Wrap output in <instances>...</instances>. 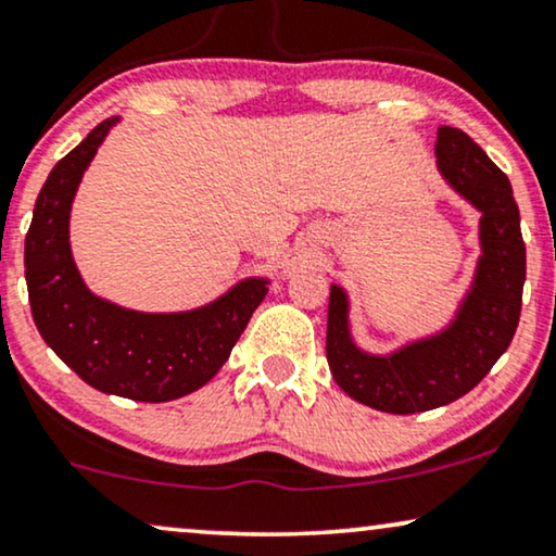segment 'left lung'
Returning <instances> with one entry per match:
<instances>
[{"mask_svg":"<svg viewBox=\"0 0 556 556\" xmlns=\"http://www.w3.org/2000/svg\"><path fill=\"white\" fill-rule=\"evenodd\" d=\"M433 151L446 187L480 213V256L452 320L377 354L354 339L349 292L330 285V375L356 403L395 416L433 410L467 395L510 346L521 318L526 245L508 177L459 128L441 125Z\"/></svg>","mask_w":556,"mask_h":556,"instance_id":"obj_1","label":"left lung"}]
</instances>
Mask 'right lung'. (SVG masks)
<instances>
[{
    "instance_id": "obj_1",
    "label": "right lung",
    "mask_w": 556,
    "mask_h": 556,
    "mask_svg": "<svg viewBox=\"0 0 556 556\" xmlns=\"http://www.w3.org/2000/svg\"><path fill=\"white\" fill-rule=\"evenodd\" d=\"M121 123L97 125L51 168L25 236L33 320L59 359L104 395L168 403L207 384L228 362L269 277H245L200 307L146 313L91 292L72 254V205L84 172Z\"/></svg>"
}]
</instances>
